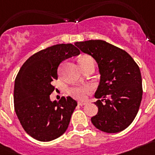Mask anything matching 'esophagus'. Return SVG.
<instances>
[{"label": "esophagus", "mask_w": 155, "mask_h": 155, "mask_svg": "<svg viewBox=\"0 0 155 155\" xmlns=\"http://www.w3.org/2000/svg\"><path fill=\"white\" fill-rule=\"evenodd\" d=\"M78 103L79 105H86V104H87V102H81V101H79V102H78Z\"/></svg>", "instance_id": "obj_1"}]
</instances>
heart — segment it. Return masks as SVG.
Returning a JSON list of instances; mask_svg holds the SVG:
<instances>
[{"mask_svg": "<svg viewBox=\"0 0 155 155\" xmlns=\"http://www.w3.org/2000/svg\"><path fill=\"white\" fill-rule=\"evenodd\" d=\"M90 60H92L91 57H87V56H84V57H81V58L79 60V64H81L83 62H85L87 61H90ZM91 90V87L89 84H84V85L78 86V87H72L71 90H70V92L71 94L73 95L74 98H78V99H84L86 97V94L87 93H89Z\"/></svg>", "mask_w": 155, "mask_h": 155, "instance_id": "heart-1", "label": "heart"}]
</instances>
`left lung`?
<instances>
[{"instance_id": "obj_1", "label": "left lung", "mask_w": 155, "mask_h": 155, "mask_svg": "<svg viewBox=\"0 0 155 155\" xmlns=\"http://www.w3.org/2000/svg\"><path fill=\"white\" fill-rule=\"evenodd\" d=\"M81 51L98 64L100 81L94 102L98 113L93 125L105 133H119L130 125L141 102L143 89L140 71L134 59L120 48L103 40L77 42Z\"/></svg>"}]
</instances>
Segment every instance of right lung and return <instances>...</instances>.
I'll return each instance as SVG.
<instances>
[{"label": "right lung", "mask_w": 155, "mask_h": 155, "mask_svg": "<svg viewBox=\"0 0 155 155\" xmlns=\"http://www.w3.org/2000/svg\"><path fill=\"white\" fill-rule=\"evenodd\" d=\"M80 54L74 45L57 44L30 57L15 81V110L25 132L39 141H50L64 134L78 102L71 97L51 101L50 95L61 62Z\"/></svg>", "instance_id": "obj_1"}]
</instances>
